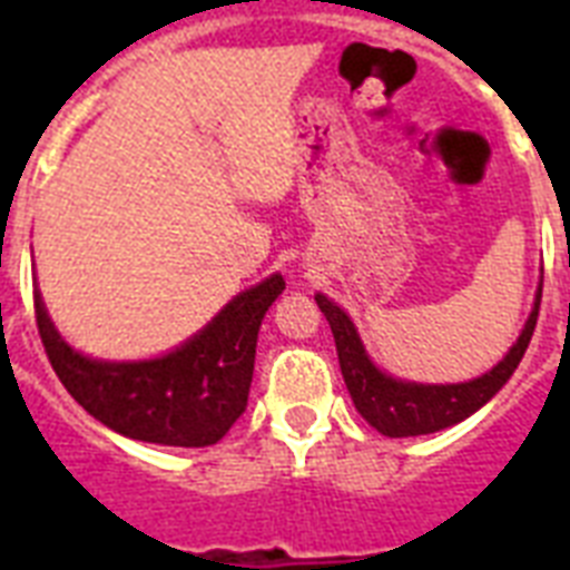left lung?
Instances as JSON below:
<instances>
[{"label": "left lung", "mask_w": 570, "mask_h": 570, "mask_svg": "<svg viewBox=\"0 0 570 570\" xmlns=\"http://www.w3.org/2000/svg\"><path fill=\"white\" fill-rule=\"evenodd\" d=\"M316 304L331 325V334L337 343L340 370H343L346 387L361 416L387 438H414V434L441 432V429L461 423L464 416L479 411L505 381L512 379L523 352L530 346L535 322H539L541 289L535 295L530 320L523 325L518 343L509 348V355L491 373H485L482 379L464 381V384H411V381L390 379L366 357L361 337H357L355 325L346 313L340 311L334 302H328L325 295H316Z\"/></svg>", "instance_id": "8db88e82"}]
</instances>
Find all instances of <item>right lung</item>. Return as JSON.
<instances>
[{
  "mask_svg": "<svg viewBox=\"0 0 570 570\" xmlns=\"http://www.w3.org/2000/svg\"><path fill=\"white\" fill-rule=\"evenodd\" d=\"M286 284L281 275L239 293L177 352L138 364L79 355L52 328L35 289L40 343L67 393L115 432L163 446H213L248 405L259 322Z\"/></svg>",
  "mask_w": 570,
  "mask_h": 570,
  "instance_id": "obj_1",
  "label": "right lung"
}]
</instances>
